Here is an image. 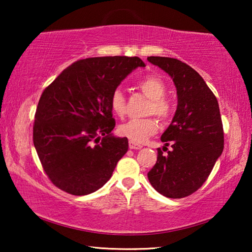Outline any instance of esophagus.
<instances>
[{
  "mask_svg": "<svg viewBox=\"0 0 252 252\" xmlns=\"http://www.w3.org/2000/svg\"><path fill=\"white\" fill-rule=\"evenodd\" d=\"M129 148L130 149H134V150H138V149H141L142 148V146L140 143H136V142H134V141H129Z\"/></svg>",
  "mask_w": 252,
  "mask_h": 252,
  "instance_id": "obj_1",
  "label": "esophagus"
}]
</instances>
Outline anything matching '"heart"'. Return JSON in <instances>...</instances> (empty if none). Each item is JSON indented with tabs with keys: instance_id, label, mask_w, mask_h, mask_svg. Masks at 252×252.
<instances>
[{
	"instance_id": "1",
	"label": "heart",
	"mask_w": 252,
	"mask_h": 252,
	"mask_svg": "<svg viewBox=\"0 0 252 252\" xmlns=\"http://www.w3.org/2000/svg\"><path fill=\"white\" fill-rule=\"evenodd\" d=\"M143 95L149 97L146 114H156L162 121H168L173 113V106L167 97V87L159 76L150 75L139 81L136 84ZM110 108L114 116L123 118L126 112V100L121 90H114L110 96ZM159 130V122L155 117L134 119L119 126V134L131 141L141 142Z\"/></svg>"
}]
</instances>
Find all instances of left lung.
I'll list each match as a JSON object with an SVG mask.
<instances>
[{"label": "left lung", "instance_id": "left-lung-1", "mask_svg": "<svg viewBox=\"0 0 252 252\" xmlns=\"http://www.w3.org/2000/svg\"><path fill=\"white\" fill-rule=\"evenodd\" d=\"M148 61L171 76L177 88L178 108L161 136L163 151L148 172L151 186L162 195L181 199L192 194L211 173L224 146L218 100L197 71L178 59L149 57Z\"/></svg>", "mask_w": 252, "mask_h": 252}]
</instances>
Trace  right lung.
I'll return each mask as SVG.
<instances>
[{
	"label": "right lung",
	"instance_id": "right-lung-1",
	"mask_svg": "<svg viewBox=\"0 0 252 252\" xmlns=\"http://www.w3.org/2000/svg\"><path fill=\"white\" fill-rule=\"evenodd\" d=\"M138 66V57L79 60L42 92L34 116L33 143L55 187L73 195L92 193L112 176L129 148L116 138L110 96Z\"/></svg>",
	"mask_w": 252,
	"mask_h": 252
}]
</instances>
